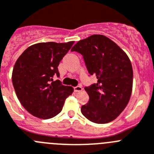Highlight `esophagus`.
Here are the masks:
<instances>
[{"mask_svg": "<svg viewBox=\"0 0 154 154\" xmlns=\"http://www.w3.org/2000/svg\"><path fill=\"white\" fill-rule=\"evenodd\" d=\"M74 90L75 92H80V91H83V88L80 86H77V87H74Z\"/></svg>", "mask_w": 154, "mask_h": 154, "instance_id": "34e87169", "label": "esophagus"}]
</instances>
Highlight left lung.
<instances>
[{
	"mask_svg": "<svg viewBox=\"0 0 154 154\" xmlns=\"http://www.w3.org/2000/svg\"><path fill=\"white\" fill-rule=\"evenodd\" d=\"M71 51L82 54L88 73L97 79V84L84 88L90 100L81 106L82 114L96 124L115 120L125 109L132 93L133 68L127 54L100 34L78 41Z\"/></svg>",
	"mask_w": 154,
	"mask_h": 154,
	"instance_id": "8db88e82",
	"label": "left lung"
}]
</instances>
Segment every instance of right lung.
<instances>
[{
	"label": "right lung",
	"mask_w": 154,
	"mask_h": 154,
	"mask_svg": "<svg viewBox=\"0 0 154 154\" xmlns=\"http://www.w3.org/2000/svg\"><path fill=\"white\" fill-rule=\"evenodd\" d=\"M74 41L47 42L31 45L17 60L12 82L17 97L30 114L41 119L55 117L62 110L65 100L74 88L64 86L57 67Z\"/></svg>",
	"instance_id": "1"
}]
</instances>
